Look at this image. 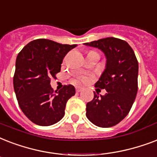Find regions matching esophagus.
I'll list each match as a JSON object with an SVG mask.
<instances>
[{
  "instance_id": "esophagus-1",
  "label": "esophagus",
  "mask_w": 157,
  "mask_h": 157,
  "mask_svg": "<svg viewBox=\"0 0 157 157\" xmlns=\"http://www.w3.org/2000/svg\"><path fill=\"white\" fill-rule=\"evenodd\" d=\"M82 90H83V88L81 87H76V92H82Z\"/></svg>"
}]
</instances>
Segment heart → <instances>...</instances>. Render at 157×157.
<instances>
[{
	"instance_id": "obj_1",
	"label": "heart",
	"mask_w": 157,
	"mask_h": 157,
	"mask_svg": "<svg viewBox=\"0 0 157 157\" xmlns=\"http://www.w3.org/2000/svg\"><path fill=\"white\" fill-rule=\"evenodd\" d=\"M88 79L87 77H82V81H87V80Z\"/></svg>"
}]
</instances>
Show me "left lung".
Here are the masks:
<instances>
[{
  "label": "left lung",
  "mask_w": 157,
  "mask_h": 157,
  "mask_svg": "<svg viewBox=\"0 0 157 157\" xmlns=\"http://www.w3.org/2000/svg\"><path fill=\"white\" fill-rule=\"evenodd\" d=\"M100 49L106 58L105 69L95 87L106 90L104 96L94 93L87 103V119L98 127L117 124L128 115L138 92V62L128 42L106 37L84 43Z\"/></svg>",
  "instance_id": "obj_1"
}]
</instances>
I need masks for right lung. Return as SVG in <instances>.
Listing matches in <instances>:
<instances>
[{
	"instance_id": "obj_1",
	"label": "right lung",
	"mask_w": 157,
	"mask_h": 157,
	"mask_svg": "<svg viewBox=\"0 0 157 157\" xmlns=\"http://www.w3.org/2000/svg\"><path fill=\"white\" fill-rule=\"evenodd\" d=\"M76 46L40 38L29 42L17 56L14 92L22 111L36 124L49 126L64 117L67 101L75 94V87L65 85L54 91L50 82L60 71L65 55Z\"/></svg>"
}]
</instances>
